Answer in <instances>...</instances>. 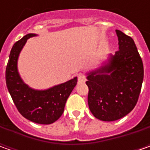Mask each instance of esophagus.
Segmentation results:
<instances>
[{
	"mask_svg": "<svg viewBox=\"0 0 150 150\" xmlns=\"http://www.w3.org/2000/svg\"><path fill=\"white\" fill-rule=\"evenodd\" d=\"M77 76H78V83H85V81H86V76L84 75L83 73L79 72V73H78Z\"/></svg>",
	"mask_w": 150,
	"mask_h": 150,
	"instance_id": "obj_1",
	"label": "esophagus"
}]
</instances>
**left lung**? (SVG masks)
<instances>
[{
  "instance_id": "1",
  "label": "left lung",
  "mask_w": 150,
  "mask_h": 150,
  "mask_svg": "<svg viewBox=\"0 0 150 150\" xmlns=\"http://www.w3.org/2000/svg\"><path fill=\"white\" fill-rule=\"evenodd\" d=\"M118 51L99 68L88 73V103L102 121H115L129 113L139 99L144 79L141 57L132 38L116 30Z\"/></svg>"
}]
</instances>
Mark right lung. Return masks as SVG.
Here are the masks:
<instances>
[{"label":"right lung","instance_id":"add662e5","mask_svg":"<svg viewBox=\"0 0 150 150\" xmlns=\"http://www.w3.org/2000/svg\"><path fill=\"white\" fill-rule=\"evenodd\" d=\"M35 36L29 33L12 47L6 69V83L15 105L24 118L37 124H51L62 116L78 78L46 90H35L26 85L19 75L17 60L27 39Z\"/></svg>","mask_w":150,"mask_h":150}]
</instances>
